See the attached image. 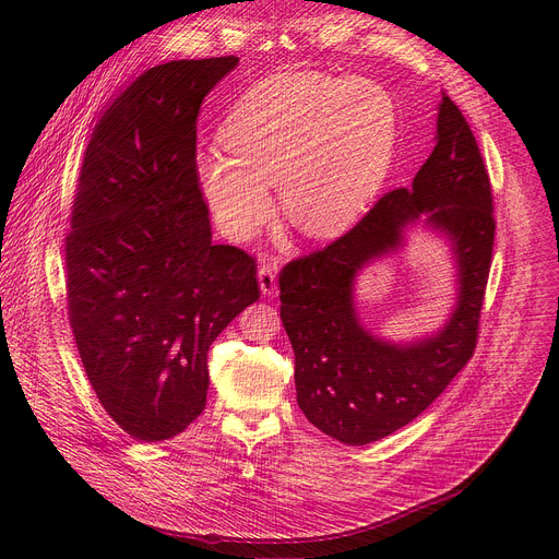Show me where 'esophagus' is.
<instances>
[{"label":"esophagus","instance_id":"obj_1","mask_svg":"<svg viewBox=\"0 0 559 559\" xmlns=\"http://www.w3.org/2000/svg\"><path fill=\"white\" fill-rule=\"evenodd\" d=\"M259 285L263 294H272L276 289V265L270 261H263L259 265Z\"/></svg>","mask_w":559,"mask_h":559}]
</instances>
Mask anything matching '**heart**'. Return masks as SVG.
I'll use <instances>...</instances> for the list:
<instances>
[{
	"label": "heart",
	"mask_w": 559,
	"mask_h": 559,
	"mask_svg": "<svg viewBox=\"0 0 559 559\" xmlns=\"http://www.w3.org/2000/svg\"><path fill=\"white\" fill-rule=\"evenodd\" d=\"M397 136L395 102L352 76L278 74L250 88L221 128V147L197 158L218 227L246 241L274 212L309 238L352 227L380 192Z\"/></svg>",
	"instance_id": "b5f03b06"
}]
</instances>
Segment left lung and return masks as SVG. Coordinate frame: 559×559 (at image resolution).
<instances>
[{
	"instance_id": "8db88e82",
	"label": "left lung",
	"mask_w": 559,
	"mask_h": 559,
	"mask_svg": "<svg viewBox=\"0 0 559 559\" xmlns=\"http://www.w3.org/2000/svg\"><path fill=\"white\" fill-rule=\"evenodd\" d=\"M436 147L409 188H397L328 248L289 261L281 321L294 347L296 401L305 418L345 444H369L418 418L471 360L493 257V194L480 147L442 95ZM425 217L447 233L459 265V305L431 340L391 346L371 337L353 307V276L402 245Z\"/></svg>"
}]
</instances>
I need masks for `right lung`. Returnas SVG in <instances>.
Here are the masks:
<instances>
[{"label": "right lung", "instance_id": "1", "mask_svg": "<svg viewBox=\"0 0 559 559\" xmlns=\"http://www.w3.org/2000/svg\"><path fill=\"white\" fill-rule=\"evenodd\" d=\"M238 57L145 70L97 121L66 234L68 318L108 416L134 440L179 436L205 409L207 349L259 300L257 261L214 246L197 117Z\"/></svg>", "mask_w": 559, "mask_h": 559}]
</instances>
